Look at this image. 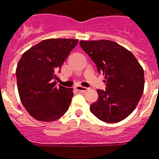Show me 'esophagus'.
I'll list each match as a JSON object with an SVG mask.
<instances>
[{"mask_svg":"<svg viewBox=\"0 0 159 159\" xmlns=\"http://www.w3.org/2000/svg\"><path fill=\"white\" fill-rule=\"evenodd\" d=\"M75 89L78 90V91H80V92L84 93V92H87V91H88L87 88L83 87V86H81V85H77L75 87Z\"/></svg>","mask_w":159,"mask_h":159,"instance_id":"34e87169","label":"esophagus"}]
</instances>
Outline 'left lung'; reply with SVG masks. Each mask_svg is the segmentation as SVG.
I'll return each instance as SVG.
<instances>
[{
    "instance_id": "obj_1",
    "label": "left lung",
    "mask_w": 159,
    "mask_h": 159,
    "mask_svg": "<svg viewBox=\"0 0 159 159\" xmlns=\"http://www.w3.org/2000/svg\"><path fill=\"white\" fill-rule=\"evenodd\" d=\"M80 47L105 75L106 90L98 89V98L90 111L102 121L119 122L132 113L144 92V69L131 52L110 40L80 42Z\"/></svg>"
}]
</instances>
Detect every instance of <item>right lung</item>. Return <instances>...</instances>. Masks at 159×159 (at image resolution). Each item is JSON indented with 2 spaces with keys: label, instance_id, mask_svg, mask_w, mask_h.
<instances>
[{
  "label": "right lung",
  "instance_id": "obj_1",
  "mask_svg": "<svg viewBox=\"0 0 159 159\" xmlns=\"http://www.w3.org/2000/svg\"><path fill=\"white\" fill-rule=\"evenodd\" d=\"M78 39H49L33 46L16 67L18 92L23 106L35 120L55 121L67 111L73 89L57 86V72Z\"/></svg>",
  "mask_w": 159,
  "mask_h": 159
}]
</instances>
